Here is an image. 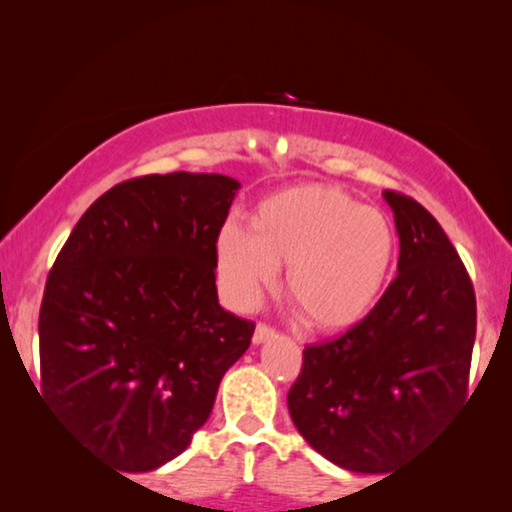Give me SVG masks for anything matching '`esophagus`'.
<instances>
[{
	"mask_svg": "<svg viewBox=\"0 0 512 512\" xmlns=\"http://www.w3.org/2000/svg\"><path fill=\"white\" fill-rule=\"evenodd\" d=\"M272 335H275V331H272L270 326H265V324H258L256 326V331H254V338H251V342H254V345H263V342H268Z\"/></svg>",
	"mask_w": 512,
	"mask_h": 512,
	"instance_id": "34e87169",
	"label": "esophagus"
}]
</instances>
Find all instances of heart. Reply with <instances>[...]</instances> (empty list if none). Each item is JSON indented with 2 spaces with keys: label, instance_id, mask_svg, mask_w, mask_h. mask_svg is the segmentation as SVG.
Returning a JSON list of instances; mask_svg holds the SVG:
<instances>
[{
  "label": "heart",
  "instance_id": "1",
  "mask_svg": "<svg viewBox=\"0 0 512 512\" xmlns=\"http://www.w3.org/2000/svg\"><path fill=\"white\" fill-rule=\"evenodd\" d=\"M396 256L387 214L333 186L305 184L258 202L254 228L230 221L214 242L216 279L247 310L279 277L312 326L335 331L373 310Z\"/></svg>",
  "mask_w": 512,
  "mask_h": 512
}]
</instances>
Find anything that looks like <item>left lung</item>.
Masks as SVG:
<instances>
[{
  "mask_svg": "<svg viewBox=\"0 0 512 512\" xmlns=\"http://www.w3.org/2000/svg\"><path fill=\"white\" fill-rule=\"evenodd\" d=\"M401 254L377 305L340 338L303 352L289 391L293 424L331 464L387 473L466 401L475 293L440 223L384 191Z\"/></svg>",
  "mask_w": 512,
  "mask_h": 512,
  "instance_id": "obj_1",
  "label": "left lung"
}]
</instances>
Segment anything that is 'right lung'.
I'll use <instances>...</instances> for the list:
<instances>
[{"label":"right lung","instance_id":"obj_1","mask_svg":"<svg viewBox=\"0 0 512 512\" xmlns=\"http://www.w3.org/2000/svg\"><path fill=\"white\" fill-rule=\"evenodd\" d=\"M242 184L149 174L97 198L46 279L41 396L125 473L160 468L209 419L254 324L219 305L214 242Z\"/></svg>","mask_w":512,"mask_h":512}]
</instances>
